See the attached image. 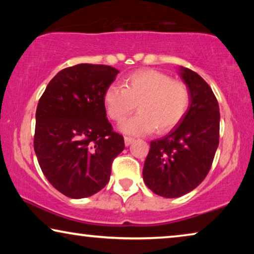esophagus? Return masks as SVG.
Instances as JSON below:
<instances>
[{"mask_svg":"<svg viewBox=\"0 0 254 254\" xmlns=\"http://www.w3.org/2000/svg\"><path fill=\"white\" fill-rule=\"evenodd\" d=\"M133 141H134V138L126 136V137H125V145H126V147H128V145H130L131 143H133Z\"/></svg>","mask_w":254,"mask_h":254,"instance_id":"1","label":"esophagus"}]
</instances>
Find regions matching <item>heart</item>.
<instances>
[{
  "label": "heart",
  "mask_w": 254,
  "mask_h": 254,
  "mask_svg": "<svg viewBox=\"0 0 254 254\" xmlns=\"http://www.w3.org/2000/svg\"><path fill=\"white\" fill-rule=\"evenodd\" d=\"M107 116L123 123L138 107L140 112L127 120L121 130L130 135H145L156 128L159 134L170 131L185 118L190 105V92L182 82L164 72L143 69L128 75L123 86L112 84L104 93Z\"/></svg>",
  "instance_id": "b5f03b06"
}]
</instances>
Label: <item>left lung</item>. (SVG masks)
Segmentation results:
<instances>
[{
    "label": "left lung",
    "mask_w": 254,
    "mask_h": 254,
    "mask_svg": "<svg viewBox=\"0 0 254 254\" xmlns=\"http://www.w3.org/2000/svg\"><path fill=\"white\" fill-rule=\"evenodd\" d=\"M179 75L190 92V105L178 126L150 142L143 180L157 195L179 197L193 190L209 172L220 138V107L207 82L189 68Z\"/></svg>",
    "instance_id": "1"
}]
</instances>
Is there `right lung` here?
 I'll return each mask as SVG.
<instances>
[{"label":"right lung","instance_id":"1","mask_svg":"<svg viewBox=\"0 0 254 254\" xmlns=\"http://www.w3.org/2000/svg\"><path fill=\"white\" fill-rule=\"evenodd\" d=\"M118 74L104 64L62 69L38 103L33 141L38 163L52 186L71 199L104 189L113 159L125 148L104 105V93Z\"/></svg>","mask_w":254,"mask_h":254}]
</instances>
